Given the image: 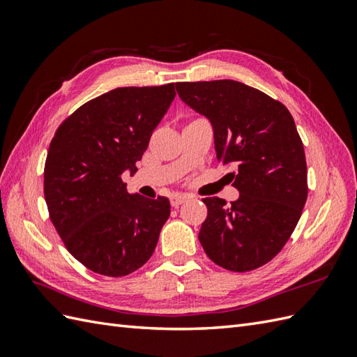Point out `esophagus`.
I'll return each mask as SVG.
<instances>
[{
	"label": "esophagus",
	"mask_w": 357,
	"mask_h": 357,
	"mask_svg": "<svg viewBox=\"0 0 357 357\" xmlns=\"http://www.w3.org/2000/svg\"><path fill=\"white\" fill-rule=\"evenodd\" d=\"M187 199H188V196H185V195H173L170 198V202H172L173 207H179L181 204L185 202Z\"/></svg>",
	"instance_id": "esophagus-1"
}]
</instances>
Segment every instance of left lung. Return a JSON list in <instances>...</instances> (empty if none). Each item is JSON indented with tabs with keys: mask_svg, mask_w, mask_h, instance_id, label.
<instances>
[{
	"mask_svg": "<svg viewBox=\"0 0 357 357\" xmlns=\"http://www.w3.org/2000/svg\"><path fill=\"white\" fill-rule=\"evenodd\" d=\"M181 100L213 126L218 161L239 198H204V252L219 267L250 271L270 262L298 225L305 206L307 162L291 113L282 102L233 79L176 82Z\"/></svg>",
	"mask_w": 357,
	"mask_h": 357,
	"instance_id": "obj_1",
	"label": "left lung"
}]
</instances>
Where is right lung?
Instances as JSON below:
<instances>
[{"instance_id": "obj_1", "label": "right lung", "mask_w": 357, "mask_h": 357, "mask_svg": "<svg viewBox=\"0 0 357 357\" xmlns=\"http://www.w3.org/2000/svg\"><path fill=\"white\" fill-rule=\"evenodd\" d=\"M174 82L119 87L82 104L58 127L44 165V198L66 248L98 275L141 268L170 216V201L130 195L150 136L174 98Z\"/></svg>"}]
</instances>
